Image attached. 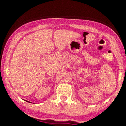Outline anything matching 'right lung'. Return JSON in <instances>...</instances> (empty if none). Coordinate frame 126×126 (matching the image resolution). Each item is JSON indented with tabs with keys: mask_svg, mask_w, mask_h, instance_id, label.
Returning a JSON list of instances; mask_svg holds the SVG:
<instances>
[{
	"mask_svg": "<svg viewBox=\"0 0 126 126\" xmlns=\"http://www.w3.org/2000/svg\"><path fill=\"white\" fill-rule=\"evenodd\" d=\"M26 101V102H29V103H31V102H29V101Z\"/></svg>",
	"mask_w": 126,
	"mask_h": 126,
	"instance_id": "right-lung-1",
	"label": "right lung"
}]
</instances>
